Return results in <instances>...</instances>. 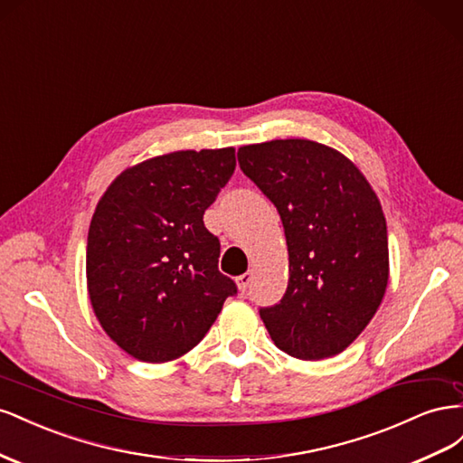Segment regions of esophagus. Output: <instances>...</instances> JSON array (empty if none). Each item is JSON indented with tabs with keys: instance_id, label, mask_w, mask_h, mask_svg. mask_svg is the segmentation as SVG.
I'll return each mask as SVG.
<instances>
[{
	"instance_id": "1",
	"label": "esophagus",
	"mask_w": 463,
	"mask_h": 463,
	"mask_svg": "<svg viewBox=\"0 0 463 463\" xmlns=\"http://www.w3.org/2000/svg\"><path fill=\"white\" fill-rule=\"evenodd\" d=\"M252 279H254V273L252 271H246L244 275L236 277V287H239L241 293H244V290L250 287V283H252Z\"/></svg>"
}]
</instances>
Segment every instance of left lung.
Segmentation results:
<instances>
[{
    "label": "left lung",
    "mask_w": 463,
    "mask_h": 463,
    "mask_svg": "<svg viewBox=\"0 0 463 463\" xmlns=\"http://www.w3.org/2000/svg\"><path fill=\"white\" fill-rule=\"evenodd\" d=\"M242 173L283 221L288 285L261 308L273 343L302 361L345 351L373 320L390 277L384 211L349 158L310 139L239 149Z\"/></svg>",
    "instance_id": "8db88e82"
}]
</instances>
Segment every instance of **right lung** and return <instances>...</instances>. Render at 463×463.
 <instances>
[{
  "label": "right lung",
  "instance_id": "1",
  "mask_svg": "<svg viewBox=\"0 0 463 463\" xmlns=\"http://www.w3.org/2000/svg\"><path fill=\"white\" fill-rule=\"evenodd\" d=\"M234 147L175 151L126 168L87 236V290L107 335L143 363L186 354L236 285L219 271L205 209L234 173Z\"/></svg>",
  "mask_w": 463,
  "mask_h": 463
}]
</instances>
